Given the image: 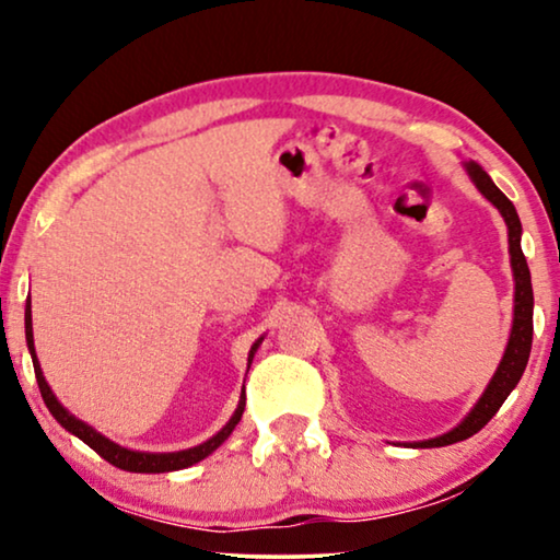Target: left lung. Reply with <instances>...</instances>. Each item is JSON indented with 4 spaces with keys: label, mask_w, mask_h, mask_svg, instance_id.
Segmentation results:
<instances>
[{
    "label": "left lung",
    "mask_w": 560,
    "mask_h": 560,
    "mask_svg": "<svg viewBox=\"0 0 560 560\" xmlns=\"http://www.w3.org/2000/svg\"><path fill=\"white\" fill-rule=\"evenodd\" d=\"M466 173L474 180V186L479 188V194L487 198L489 203L497 206V211L502 213L504 224H508V236H510V265L512 275H515V318H512V331L508 349H504V357L500 366H497L494 377L489 380L485 395L479 397V402L474 405L469 416H466L462 423H458L454 431L435 435L431 441H416L410 446L416 448H439V446H451V443L471 439L474 433H479L485 428L497 410L502 408V402L508 400V395L515 389V385L523 377L527 357H530L533 347V282H530V270H527V259L523 255V247H520V236H523V224H520V217L515 206L508 196L502 194L500 188L494 186L492 178L481 171L477 163H466Z\"/></svg>",
    "instance_id": "obj_1"
}]
</instances>
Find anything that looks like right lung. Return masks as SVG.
Masks as SVG:
<instances>
[{
	"instance_id": "right-lung-1",
	"label": "right lung",
	"mask_w": 560,
	"mask_h": 560,
	"mask_svg": "<svg viewBox=\"0 0 560 560\" xmlns=\"http://www.w3.org/2000/svg\"><path fill=\"white\" fill-rule=\"evenodd\" d=\"M25 339H27V349H30V357H33V366H35V377H37V387H40V395L45 405H48V410L52 412V418L58 420L60 425L66 428L68 433L79 435V439L86 443V446H91L96 451L98 456L106 458V462L119 466V469L125 471H135V474H163V471H178V469H186V466H194L201 462V458H206L209 454H213L221 443H224L229 435H232V431L236 428V423L242 420V412H244V402H247V395H244L242 389V397H240V405H236L234 416L229 418V423L221 428V431L213 435V439H209L206 443H201V446H194V448H186V451H175V454H144V451H132V448H125L119 446V443H114L106 439V435L96 433L94 428L83 423V420H79L75 416H71L63 405L58 402V397L52 395V389L48 382H45L43 377V370H40V362H37L35 357V341H33V311H30V298H27V305H25ZM259 343H262V339L255 341V347H252L249 351V364H252V357H255V351Z\"/></svg>"
}]
</instances>
